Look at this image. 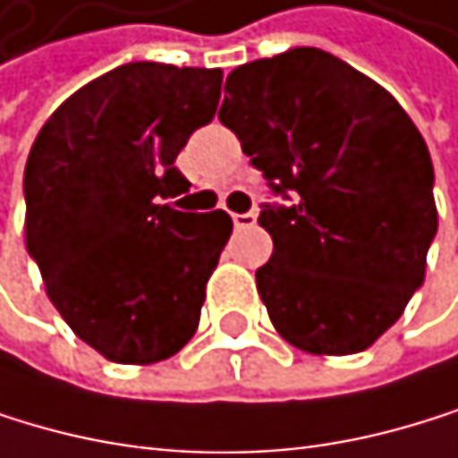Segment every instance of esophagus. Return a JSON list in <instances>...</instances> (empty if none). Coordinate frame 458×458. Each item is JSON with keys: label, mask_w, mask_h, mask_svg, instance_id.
Instances as JSON below:
<instances>
[{"label": "esophagus", "mask_w": 458, "mask_h": 458, "mask_svg": "<svg viewBox=\"0 0 458 458\" xmlns=\"http://www.w3.org/2000/svg\"><path fill=\"white\" fill-rule=\"evenodd\" d=\"M232 221H234V226H237V229H249V226H257V216H254V212H234Z\"/></svg>", "instance_id": "34e87169"}]
</instances>
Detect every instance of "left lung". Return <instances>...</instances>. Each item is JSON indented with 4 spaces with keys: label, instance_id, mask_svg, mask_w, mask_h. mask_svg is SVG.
<instances>
[{
    "label": "left lung",
    "instance_id": "8db88e82",
    "mask_svg": "<svg viewBox=\"0 0 458 458\" xmlns=\"http://www.w3.org/2000/svg\"><path fill=\"white\" fill-rule=\"evenodd\" d=\"M221 123L274 193V254L257 270L270 323L295 348H370L426 279L437 234L431 154L395 96L315 47L237 65Z\"/></svg>",
    "mask_w": 458,
    "mask_h": 458
}]
</instances>
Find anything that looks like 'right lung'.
Instances as JSON below:
<instances>
[{
    "label": "right lung",
    "mask_w": 458,
    "mask_h": 458,
    "mask_svg": "<svg viewBox=\"0 0 458 458\" xmlns=\"http://www.w3.org/2000/svg\"><path fill=\"white\" fill-rule=\"evenodd\" d=\"M221 82V68L118 65L71 93L30 148L27 251L71 332L110 362H163L199 328L232 218L160 201L191 188L174 163Z\"/></svg>",
    "instance_id": "right-lung-1"
}]
</instances>
